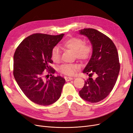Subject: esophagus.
<instances>
[{"label":"esophagus","mask_w":133,"mask_h":133,"mask_svg":"<svg viewBox=\"0 0 133 133\" xmlns=\"http://www.w3.org/2000/svg\"><path fill=\"white\" fill-rule=\"evenodd\" d=\"M74 78H73V77H66L65 79H66V81H70L73 80Z\"/></svg>","instance_id":"1"}]
</instances>
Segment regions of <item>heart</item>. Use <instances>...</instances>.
Wrapping results in <instances>:
<instances>
[{"label":"heart","mask_w":133,"mask_h":133,"mask_svg":"<svg viewBox=\"0 0 133 133\" xmlns=\"http://www.w3.org/2000/svg\"><path fill=\"white\" fill-rule=\"evenodd\" d=\"M63 46L75 52L76 58L81 61L88 59L92 53L93 48L91 44L84 43L81 38L71 37L63 42ZM51 59L55 62H58L61 59V52L57 47H55L51 51ZM77 66L72 64H64L59 67V71L62 74L72 76L76 74Z\"/></svg>","instance_id":"b5f03b06"}]
</instances>
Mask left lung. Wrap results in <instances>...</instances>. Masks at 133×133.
Segmentation results:
<instances>
[{
    "label": "left lung",
    "instance_id": "left-lung-1",
    "mask_svg": "<svg viewBox=\"0 0 133 133\" xmlns=\"http://www.w3.org/2000/svg\"><path fill=\"white\" fill-rule=\"evenodd\" d=\"M79 34L88 38L93 51L83 71L89 77L79 94L85 101L98 102L109 95L116 83L120 70L118 51L112 40L96 29H83ZM93 74L97 76L95 79L91 77Z\"/></svg>",
    "mask_w": 133,
    "mask_h": 133
}]
</instances>
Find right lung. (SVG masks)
I'll use <instances>...</instances> for the list:
<instances>
[{
    "instance_id": "right-lung-1",
    "label": "right lung",
    "mask_w": 133,
    "mask_h": 133,
    "mask_svg": "<svg viewBox=\"0 0 133 133\" xmlns=\"http://www.w3.org/2000/svg\"><path fill=\"white\" fill-rule=\"evenodd\" d=\"M63 36L64 34L59 35L34 34L25 38L15 50L14 78L25 95L36 104L49 105L61 96L65 78L52 76L45 80L44 71H48L51 74L55 72L50 66L53 62L51 51Z\"/></svg>"
}]
</instances>
